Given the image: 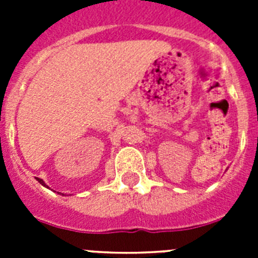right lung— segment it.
<instances>
[{"label": "right lung", "instance_id": "obj_1", "mask_svg": "<svg viewBox=\"0 0 258 258\" xmlns=\"http://www.w3.org/2000/svg\"><path fill=\"white\" fill-rule=\"evenodd\" d=\"M36 179H37V181H38V182H40V183H41V184H42V186H45V187H47V186H46V183H45V182H44V181H42V179H41V178H37V177H36Z\"/></svg>", "mask_w": 258, "mask_h": 258}]
</instances>
